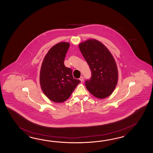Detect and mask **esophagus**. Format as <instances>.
I'll return each instance as SVG.
<instances>
[{
  "mask_svg": "<svg viewBox=\"0 0 153 153\" xmlns=\"http://www.w3.org/2000/svg\"><path fill=\"white\" fill-rule=\"evenodd\" d=\"M79 80L81 81V82H83V77L81 76L80 78H79Z\"/></svg>",
  "mask_w": 153,
  "mask_h": 153,
  "instance_id": "obj_1",
  "label": "esophagus"
}]
</instances>
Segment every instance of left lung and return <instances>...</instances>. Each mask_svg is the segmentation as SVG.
<instances>
[{"mask_svg":"<svg viewBox=\"0 0 153 153\" xmlns=\"http://www.w3.org/2000/svg\"><path fill=\"white\" fill-rule=\"evenodd\" d=\"M80 51L91 71L85 85L92 95L99 99L110 95L118 80L115 61L107 48L99 41L88 39L79 44Z\"/></svg>","mask_w":153,"mask_h":153,"instance_id":"8db88e82","label":"left lung"}]
</instances>
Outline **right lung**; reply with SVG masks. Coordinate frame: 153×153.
I'll use <instances>...</instances> for the list:
<instances>
[{
	"mask_svg": "<svg viewBox=\"0 0 153 153\" xmlns=\"http://www.w3.org/2000/svg\"><path fill=\"white\" fill-rule=\"evenodd\" d=\"M69 47L70 44L66 42L55 44L48 52L41 66V88L48 98L55 102L67 100L81 82L73 77L71 68L65 66Z\"/></svg>",
	"mask_w": 153,
	"mask_h": 153,
	"instance_id": "right-lung-1",
	"label": "right lung"
}]
</instances>
